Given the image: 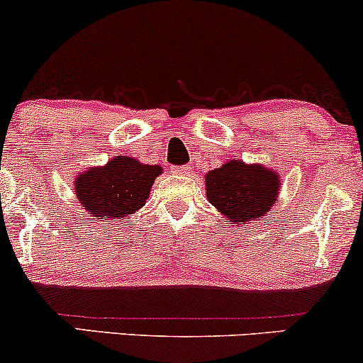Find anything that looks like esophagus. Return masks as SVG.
Listing matches in <instances>:
<instances>
[{
  "label": "esophagus",
  "instance_id": "obj_1",
  "mask_svg": "<svg viewBox=\"0 0 363 363\" xmlns=\"http://www.w3.org/2000/svg\"><path fill=\"white\" fill-rule=\"evenodd\" d=\"M191 172V169L187 165H182V167H174V174L176 176H187Z\"/></svg>",
  "mask_w": 363,
  "mask_h": 363
}]
</instances>
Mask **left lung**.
Returning a JSON list of instances; mask_svg holds the SVG:
<instances>
[{"label":"left lung","instance_id":"obj_1","mask_svg":"<svg viewBox=\"0 0 363 363\" xmlns=\"http://www.w3.org/2000/svg\"><path fill=\"white\" fill-rule=\"evenodd\" d=\"M206 196L230 222L242 223L262 218L277 201L280 181L273 169L225 162L206 174Z\"/></svg>","mask_w":363,"mask_h":363}]
</instances>
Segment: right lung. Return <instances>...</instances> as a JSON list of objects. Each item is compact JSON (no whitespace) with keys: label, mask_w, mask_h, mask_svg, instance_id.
I'll list each match as a JSON object with an SVG mask.
<instances>
[{"label":"right lung","mask_w":363,"mask_h":363,"mask_svg":"<svg viewBox=\"0 0 363 363\" xmlns=\"http://www.w3.org/2000/svg\"><path fill=\"white\" fill-rule=\"evenodd\" d=\"M162 167L145 165L133 157L119 155L101 169H90L77 177L74 193L91 220L131 216L147 203Z\"/></svg>","instance_id":"add662e5"}]
</instances>
